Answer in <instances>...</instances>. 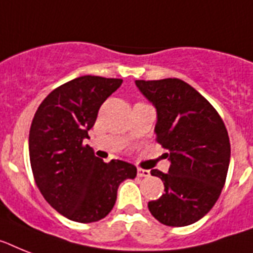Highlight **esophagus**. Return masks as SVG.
<instances>
[{
  "instance_id": "34e87169",
  "label": "esophagus",
  "mask_w": 253,
  "mask_h": 253,
  "mask_svg": "<svg viewBox=\"0 0 253 253\" xmlns=\"http://www.w3.org/2000/svg\"><path fill=\"white\" fill-rule=\"evenodd\" d=\"M137 176H144V178H148V176H151V171L145 169H137Z\"/></svg>"
}]
</instances>
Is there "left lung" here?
<instances>
[{
	"mask_svg": "<svg viewBox=\"0 0 253 253\" xmlns=\"http://www.w3.org/2000/svg\"><path fill=\"white\" fill-rule=\"evenodd\" d=\"M155 106L157 141L170 161L161 178L165 192L148 208L166 226H187L203 218L221 195L230 164L227 130L215 109L190 84L176 78L135 80Z\"/></svg>",
	"mask_w": 253,
	"mask_h": 253,
	"instance_id": "1",
	"label": "left lung"
}]
</instances>
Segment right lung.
I'll list each match as a JSON object with an SVG mask.
<instances>
[{
  "mask_svg": "<svg viewBox=\"0 0 253 253\" xmlns=\"http://www.w3.org/2000/svg\"><path fill=\"white\" fill-rule=\"evenodd\" d=\"M122 79L85 75L73 79L45 97L31 125L28 149L39 190L66 218L91 223L106 217L118 187L136 176L130 162H104L85 139L102 102Z\"/></svg>",
  "mask_w": 253,
  "mask_h": 253,
  "instance_id": "1",
  "label": "right lung"
}]
</instances>
